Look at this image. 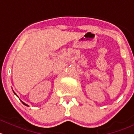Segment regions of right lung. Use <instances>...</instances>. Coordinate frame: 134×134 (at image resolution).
<instances>
[{
  "instance_id": "1",
  "label": "right lung",
  "mask_w": 134,
  "mask_h": 134,
  "mask_svg": "<svg viewBox=\"0 0 134 134\" xmlns=\"http://www.w3.org/2000/svg\"><path fill=\"white\" fill-rule=\"evenodd\" d=\"M21 102H22V101H21ZM23 102V104L24 105H25V106H28V105H27V104H25V103H24L23 102Z\"/></svg>"
}]
</instances>
